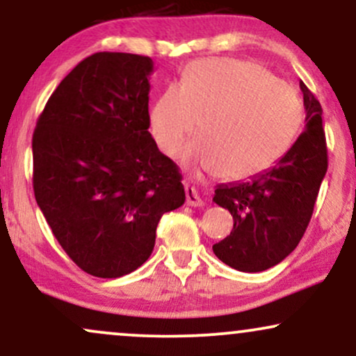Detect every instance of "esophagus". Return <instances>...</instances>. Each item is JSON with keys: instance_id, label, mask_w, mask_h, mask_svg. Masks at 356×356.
<instances>
[{"instance_id": "1", "label": "esophagus", "mask_w": 356, "mask_h": 356, "mask_svg": "<svg viewBox=\"0 0 356 356\" xmlns=\"http://www.w3.org/2000/svg\"><path fill=\"white\" fill-rule=\"evenodd\" d=\"M186 202H187V206H191V207L204 206V201L201 197H199L197 191H195L194 187H191V186H186Z\"/></svg>"}]
</instances>
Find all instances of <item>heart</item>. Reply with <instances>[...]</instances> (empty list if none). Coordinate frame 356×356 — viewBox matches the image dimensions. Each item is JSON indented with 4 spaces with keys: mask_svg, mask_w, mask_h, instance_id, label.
<instances>
[{
    "mask_svg": "<svg viewBox=\"0 0 356 356\" xmlns=\"http://www.w3.org/2000/svg\"><path fill=\"white\" fill-rule=\"evenodd\" d=\"M150 130L165 155L181 152L199 122L201 138L184 161L226 181L251 177L286 152L303 122L296 88L251 61L191 63L181 87L169 85L150 108Z\"/></svg>",
    "mask_w": 356,
    "mask_h": 356,
    "instance_id": "obj_1",
    "label": "heart"
}]
</instances>
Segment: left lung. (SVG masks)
I'll return each instance as SVG.
<instances>
[{
    "label": "left lung",
    "mask_w": 356,
    "mask_h": 356,
    "mask_svg": "<svg viewBox=\"0 0 356 356\" xmlns=\"http://www.w3.org/2000/svg\"><path fill=\"white\" fill-rule=\"evenodd\" d=\"M300 88L306 125L291 149L251 181L224 184L214 191L212 201L231 212L234 227L212 251L238 271L259 273L276 266L295 251L312 219L328 155L320 102L303 81Z\"/></svg>",
    "instance_id": "8db88e82"
}]
</instances>
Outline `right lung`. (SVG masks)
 Masks as SVG:
<instances>
[{"label": "right lung", "mask_w": 356, "mask_h": 356, "mask_svg": "<svg viewBox=\"0 0 356 356\" xmlns=\"http://www.w3.org/2000/svg\"><path fill=\"white\" fill-rule=\"evenodd\" d=\"M154 61L100 51L60 81L36 122L33 191L76 266L120 277L149 259L164 212L186 192L149 127Z\"/></svg>", "instance_id": "obj_1"}]
</instances>
